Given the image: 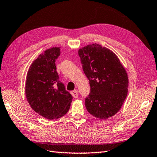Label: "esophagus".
Returning <instances> with one entry per match:
<instances>
[{"instance_id":"esophagus-1","label":"esophagus","mask_w":157,"mask_h":157,"mask_svg":"<svg viewBox=\"0 0 157 157\" xmlns=\"http://www.w3.org/2000/svg\"><path fill=\"white\" fill-rule=\"evenodd\" d=\"M71 95L73 96V97H74V98H77L78 97V91L77 90H74V91H71Z\"/></svg>"}]
</instances>
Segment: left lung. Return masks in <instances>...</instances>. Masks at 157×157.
Wrapping results in <instances>:
<instances>
[{"label":"left lung","mask_w":157,"mask_h":157,"mask_svg":"<svg viewBox=\"0 0 157 157\" xmlns=\"http://www.w3.org/2000/svg\"><path fill=\"white\" fill-rule=\"evenodd\" d=\"M78 55L90 86L85 98L87 110L100 119L112 117L121 108L128 94L125 69L112 51L100 45H87Z\"/></svg>","instance_id":"1"}]
</instances>
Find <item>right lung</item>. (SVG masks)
Listing matches in <instances>:
<instances>
[{"mask_svg": "<svg viewBox=\"0 0 157 157\" xmlns=\"http://www.w3.org/2000/svg\"><path fill=\"white\" fill-rule=\"evenodd\" d=\"M59 47L45 51L33 61L27 75L25 94L33 110L45 118H59L68 112L73 96L56 71Z\"/></svg>", "mask_w": 157, "mask_h": 157, "instance_id": "right-lung-1", "label": "right lung"}]
</instances>
